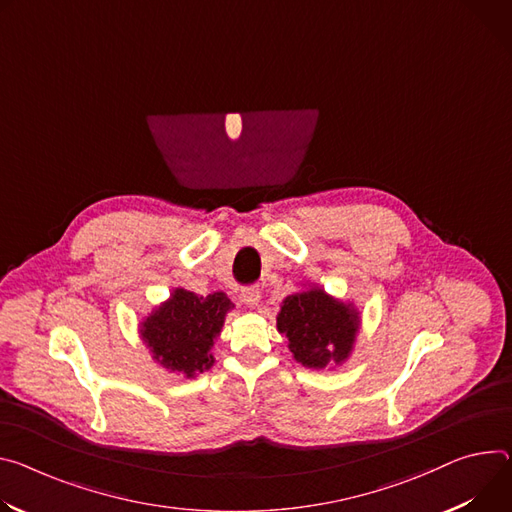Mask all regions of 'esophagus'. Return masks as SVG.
Instances as JSON below:
<instances>
[{
  "label": "esophagus",
  "instance_id": "34e87169",
  "mask_svg": "<svg viewBox=\"0 0 512 512\" xmlns=\"http://www.w3.org/2000/svg\"><path fill=\"white\" fill-rule=\"evenodd\" d=\"M241 298H243V302H245L247 306H251V308L259 306V302H261V290H259V286H249V288H243V292H241Z\"/></svg>",
  "mask_w": 512,
  "mask_h": 512
}]
</instances>
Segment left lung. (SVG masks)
I'll return each mask as SVG.
<instances>
[{
  "label": "left lung",
  "mask_w": 512,
  "mask_h": 512,
  "mask_svg": "<svg viewBox=\"0 0 512 512\" xmlns=\"http://www.w3.org/2000/svg\"><path fill=\"white\" fill-rule=\"evenodd\" d=\"M359 329V312L320 288L292 294L277 314V331L288 337L298 363L322 369L349 357Z\"/></svg>",
  "instance_id": "left-lung-1"
}]
</instances>
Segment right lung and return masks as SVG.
I'll return each mask as SVG.
<instances>
[{"label":"right lung","mask_w":512,"mask_h":512,"mask_svg":"<svg viewBox=\"0 0 512 512\" xmlns=\"http://www.w3.org/2000/svg\"><path fill=\"white\" fill-rule=\"evenodd\" d=\"M230 308L232 302L222 292L204 298L177 288L165 304L145 318L141 335L155 361L171 371H181L185 378H194L212 367L210 349Z\"/></svg>","instance_id":"right-lung-1"}]
</instances>
